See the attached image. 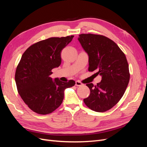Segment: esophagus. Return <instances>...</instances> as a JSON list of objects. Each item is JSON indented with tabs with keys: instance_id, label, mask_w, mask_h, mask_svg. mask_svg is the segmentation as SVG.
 <instances>
[{
	"instance_id": "34e87169",
	"label": "esophagus",
	"mask_w": 147,
	"mask_h": 147,
	"mask_svg": "<svg viewBox=\"0 0 147 147\" xmlns=\"http://www.w3.org/2000/svg\"><path fill=\"white\" fill-rule=\"evenodd\" d=\"M82 84H83L80 82H79V81L75 82V85H76L77 86H82Z\"/></svg>"
}]
</instances>
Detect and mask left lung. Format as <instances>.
<instances>
[{
	"instance_id": "1",
	"label": "left lung",
	"mask_w": 147,
	"mask_h": 147,
	"mask_svg": "<svg viewBox=\"0 0 147 147\" xmlns=\"http://www.w3.org/2000/svg\"><path fill=\"white\" fill-rule=\"evenodd\" d=\"M78 40L88 55V70H96V75L102 77L96 86L86 84L90 94L83 101L93 111L106 112L121 99L129 82L126 56L113 40L103 35L82 34Z\"/></svg>"
}]
</instances>
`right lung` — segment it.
Returning <instances> with one entry per match:
<instances>
[{"instance_id":"1","label":"right lung","mask_w":147,"mask_h":147,"mask_svg":"<svg viewBox=\"0 0 147 147\" xmlns=\"http://www.w3.org/2000/svg\"><path fill=\"white\" fill-rule=\"evenodd\" d=\"M74 35L51 37L33 44L22 55L15 72V82L21 99L34 112L47 115L55 111L64 99V90L75 85L71 80H53L51 70L61 63V53Z\"/></svg>"}]
</instances>
